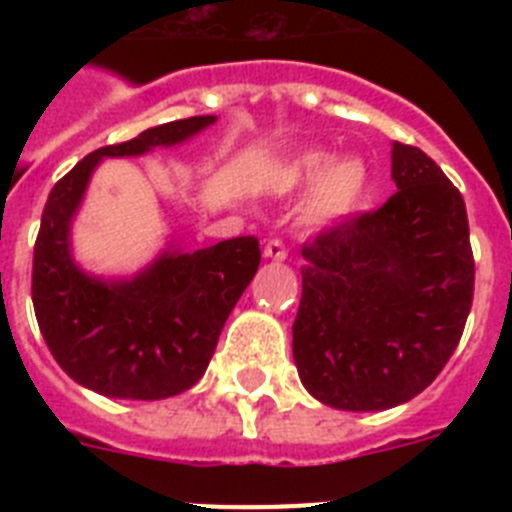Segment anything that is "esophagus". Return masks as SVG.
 <instances>
[{"mask_svg": "<svg viewBox=\"0 0 512 512\" xmlns=\"http://www.w3.org/2000/svg\"><path fill=\"white\" fill-rule=\"evenodd\" d=\"M264 256L266 259H274V261L287 259V246H284L282 238H269L264 246Z\"/></svg>", "mask_w": 512, "mask_h": 512, "instance_id": "1", "label": "esophagus"}]
</instances>
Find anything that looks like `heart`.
Here are the masks:
<instances>
[{"label": "heart", "mask_w": 512, "mask_h": 512, "mask_svg": "<svg viewBox=\"0 0 512 512\" xmlns=\"http://www.w3.org/2000/svg\"><path fill=\"white\" fill-rule=\"evenodd\" d=\"M315 179L318 184L312 189L307 217L312 223L330 225L359 205L369 176H366L364 161L359 158H341L336 164H330L328 153L318 151L302 153L287 169L289 184H307Z\"/></svg>", "instance_id": "heart-1"}]
</instances>
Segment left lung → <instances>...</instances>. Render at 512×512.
I'll return each mask as SVG.
<instances>
[{"instance_id": "8db88e82", "label": "left lung", "mask_w": 512, "mask_h": 512, "mask_svg": "<svg viewBox=\"0 0 512 512\" xmlns=\"http://www.w3.org/2000/svg\"><path fill=\"white\" fill-rule=\"evenodd\" d=\"M397 192L302 246L292 354L312 397L338 410L413 400L456 351L474 297L467 205L420 148L392 146Z\"/></svg>"}]
</instances>
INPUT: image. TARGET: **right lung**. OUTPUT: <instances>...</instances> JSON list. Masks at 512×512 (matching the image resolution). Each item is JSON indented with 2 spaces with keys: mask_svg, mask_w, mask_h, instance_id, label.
<instances>
[{
  "mask_svg": "<svg viewBox=\"0 0 512 512\" xmlns=\"http://www.w3.org/2000/svg\"><path fill=\"white\" fill-rule=\"evenodd\" d=\"M215 122L187 117L84 156L58 179L33 251V307L53 359L74 382L122 400H164L205 374L235 302L261 264L259 238L241 235L192 253H164L133 282L104 284L76 269L69 223L102 156L174 146Z\"/></svg>",
  "mask_w": 512,
  "mask_h": 512,
  "instance_id": "right-lung-1",
  "label": "right lung"
}]
</instances>
